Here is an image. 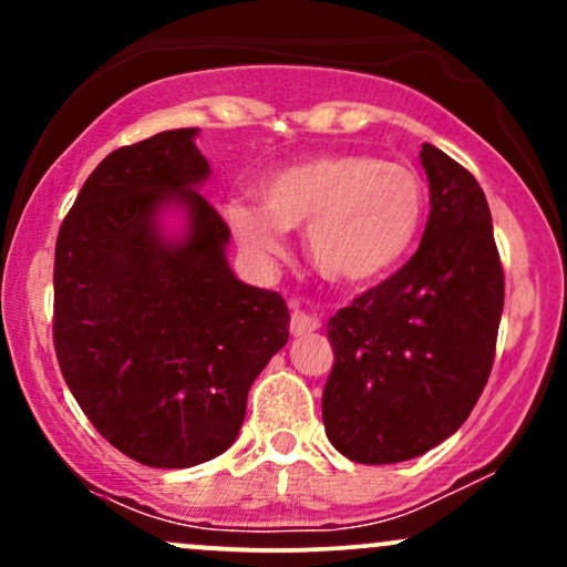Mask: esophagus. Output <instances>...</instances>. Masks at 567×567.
Masks as SVG:
<instances>
[{"mask_svg": "<svg viewBox=\"0 0 567 567\" xmlns=\"http://www.w3.org/2000/svg\"><path fill=\"white\" fill-rule=\"evenodd\" d=\"M317 328H320V317L309 315V311H292V317H290V333L292 336L296 338L309 336V333H315Z\"/></svg>", "mask_w": 567, "mask_h": 567, "instance_id": "obj_1", "label": "esophagus"}]
</instances>
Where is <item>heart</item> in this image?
Instances as JSON below:
<instances>
[{"label":"heart","instance_id":"b5f03b06","mask_svg":"<svg viewBox=\"0 0 567 567\" xmlns=\"http://www.w3.org/2000/svg\"><path fill=\"white\" fill-rule=\"evenodd\" d=\"M261 205L226 202L234 237L258 258L282 252L285 229H306V252L324 279L373 285L419 245L426 186L413 167L368 154H317L266 175Z\"/></svg>","mask_w":567,"mask_h":567}]
</instances>
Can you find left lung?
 <instances>
[{
	"mask_svg": "<svg viewBox=\"0 0 567 567\" xmlns=\"http://www.w3.org/2000/svg\"><path fill=\"white\" fill-rule=\"evenodd\" d=\"M421 165L432 210L419 250L328 322L324 432L357 464L415 458L458 432L496 354L504 271L485 192L432 143Z\"/></svg>",
	"mask_w": 567,
	"mask_h": 567,
	"instance_id": "obj_1",
	"label": "left lung"
}]
</instances>
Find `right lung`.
I'll return each mask as SVG.
<instances>
[{
  "instance_id": "right-lung-1",
  "label": "right lung",
  "mask_w": 567,
  "mask_h": 567,
  "mask_svg": "<svg viewBox=\"0 0 567 567\" xmlns=\"http://www.w3.org/2000/svg\"><path fill=\"white\" fill-rule=\"evenodd\" d=\"M197 127L109 154L55 243L58 365L116 451L157 470L231 447L247 392L288 343L282 296L234 277L229 226L199 194ZM167 212L185 226L171 235Z\"/></svg>"
}]
</instances>
